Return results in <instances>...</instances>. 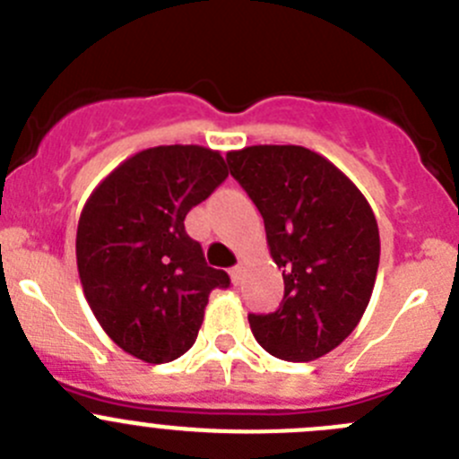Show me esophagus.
Masks as SVG:
<instances>
[{
    "label": "esophagus",
    "mask_w": 459,
    "mask_h": 459,
    "mask_svg": "<svg viewBox=\"0 0 459 459\" xmlns=\"http://www.w3.org/2000/svg\"><path fill=\"white\" fill-rule=\"evenodd\" d=\"M230 277H232V283L237 286V283L241 281V265H234V268L230 270Z\"/></svg>",
    "instance_id": "esophagus-1"
}]
</instances>
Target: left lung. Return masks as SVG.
<instances>
[{
    "mask_svg": "<svg viewBox=\"0 0 459 459\" xmlns=\"http://www.w3.org/2000/svg\"><path fill=\"white\" fill-rule=\"evenodd\" d=\"M230 173L264 216L270 256L283 270V302L247 316L274 358L308 363L338 347L372 298L381 259L377 216L356 185L304 146L227 152Z\"/></svg>",
    "mask_w": 459,
    "mask_h": 459,
    "instance_id": "left-lung-1",
    "label": "left lung"
}]
</instances>
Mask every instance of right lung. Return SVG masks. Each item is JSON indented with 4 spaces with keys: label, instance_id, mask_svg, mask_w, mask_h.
<instances>
[{
    "label": "right lung",
    "instance_id": "add662e5",
    "mask_svg": "<svg viewBox=\"0 0 459 459\" xmlns=\"http://www.w3.org/2000/svg\"><path fill=\"white\" fill-rule=\"evenodd\" d=\"M218 151L155 146L134 152L90 194L76 232L82 292L117 347L143 363H171L194 347L213 288L185 218L227 178Z\"/></svg>",
    "mask_w": 459,
    "mask_h": 459
}]
</instances>
